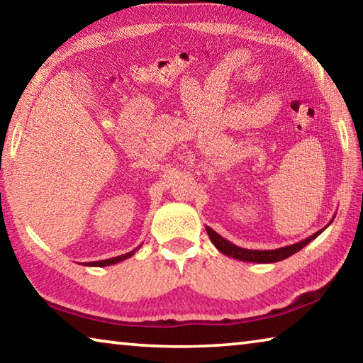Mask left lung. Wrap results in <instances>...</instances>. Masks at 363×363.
Returning a JSON list of instances; mask_svg holds the SVG:
<instances>
[{
  "mask_svg": "<svg viewBox=\"0 0 363 363\" xmlns=\"http://www.w3.org/2000/svg\"><path fill=\"white\" fill-rule=\"evenodd\" d=\"M333 219L330 220V224L333 223ZM330 224H327V227ZM327 227H323V229L315 232L314 235L304 238V240H301L298 243H293V245H288V247L277 248V250H247V248H240V247H237V245L230 243L229 240H225L224 237H220L218 232H214L211 229V227H206V233H208V237H210V240L213 242L214 247H216L220 251V253L225 255V256H230V257H233V259L245 261V262L270 264V262L284 261V259H286V257H290L291 255L298 253V251L303 250L307 243L312 242L314 238L320 235V233L325 229H327Z\"/></svg>",
  "mask_w": 363,
  "mask_h": 363,
  "instance_id": "8db88e82",
  "label": "left lung"
}]
</instances>
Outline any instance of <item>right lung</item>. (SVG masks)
<instances>
[{
	"label": "right lung",
	"instance_id": "obj_1",
	"mask_svg": "<svg viewBox=\"0 0 363 363\" xmlns=\"http://www.w3.org/2000/svg\"><path fill=\"white\" fill-rule=\"evenodd\" d=\"M140 248V245L138 248H134L133 251H130V253L126 255H121V256H116V257H110V259H104V261H94V262H86V266H91V267H104V266H112V264H116V262H121L128 259V257H131L136 251Z\"/></svg>",
	"mask_w": 363,
	"mask_h": 363
}]
</instances>
